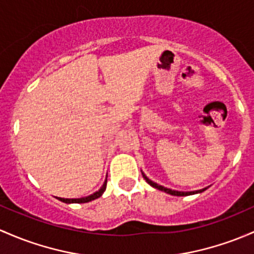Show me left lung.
<instances>
[{
  "mask_svg": "<svg viewBox=\"0 0 254 254\" xmlns=\"http://www.w3.org/2000/svg\"><path fill=\"white\" fill-rule=\"evenodd\" d=\"M142 176H143V179H145V180H146V183L149 184V185H151V186H153L154 189H157V190H161V191H164V192H167V193H169V194H173V196H189V194L199 193V192H203L204 190H207V189H203V190H198V191H192V192L174 191V190H170V189H167V188H164V186H161V185H158V184L153 183V181H152V180H149V179H148L147 176H146L145 174H143V173H142Z\"/></svg>",
  "mask_w": 254,
  "mask_h": 254,
  "instance_id": "left-lung-1",
  "label": "left lung"
}]
</instances>
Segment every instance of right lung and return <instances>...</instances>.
Masks as SVG:
<instances>
[{
    "label": "right lung",
    "instance_id": "add662e5",
    "mask_svg": "<svg viewBox=\"0 0 254 254\" xmlns=\"http://www.w3.org/2000/svg\"><path fill=\"white\" fill-rule=\"evenodd\" d=\"M106 186H107V180L105 181V184H103L102 188H101L97 192H95V193L91 194V196L82 197V198H61V197H58V199L64 202V203H86V202L93 201V199H96V198H98V197L102 196L103 192L106 191Z\"/></svg>",
    "mask_w": 254,
    "mask_h": 254
}]
</instances>
